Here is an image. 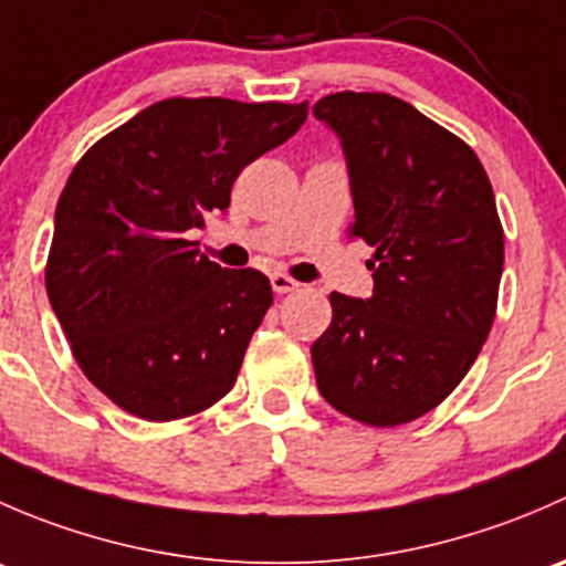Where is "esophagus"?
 I'll use <instances>...</instances> for the list:
<instances>
[{
	"mask_svg": "<svg viewBox=\"0 0 566 566\" xmlns=\"http://www.w3.org/2000/svg\"><path fill=\"white\" fill-rule=\"evenodd\" d=\"M271 287H273V293H276V295H284V293H295V290H298L301 284L295 282V279H290L287 273H273V276H271Z\"/></svg>",
	"mask_w": 566,
	"mask_h": 566,
	"instance_id": "obj_1",
	"label": "esophagus"
}]
</instances>
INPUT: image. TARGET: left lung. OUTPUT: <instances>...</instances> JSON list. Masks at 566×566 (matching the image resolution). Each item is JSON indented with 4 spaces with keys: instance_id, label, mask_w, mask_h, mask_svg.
<instances>
[{
    "instance_id": "1",
    "label": "left lung",
    "mask_w": 566,
    "mask_h": 566,
    "mask_svg": "<svg viewBox=\"0 0 566 566\" xmlns=\"http://www.w3.org/2000/svg\"><path fill=\"white\" fill-rule=\"evenodd\" d=\"M315 117L342 139L356 221L375 249L369 298L331 293L312 345L317 389L369 427L419 419L476 361L499 304L504 230L476 153L405 101L334 93Z\"/></svg>"
}]
</instances>
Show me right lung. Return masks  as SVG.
Instances as JSON below:
<instances>
[{
	"label": "right lung",
	"mask_w": 566,
	"mask_h": 566,
	"mask_svg": "<svg viewBox=\"0 0 566 566\" xmlns=\"http://www.w3.org/2000/svg\"><path fill=\"white\" fill-rule=\"evenodd\" d=\"M310 104L167 98L95 142L54 213L45 293L90 384L147 421L219 402L273 304L254 268L199 254L188 230L306 123Z\"/></svg>",
	"instance_id": "1"
}]
</instances>
